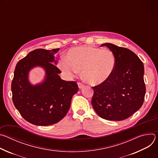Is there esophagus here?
<instances>
[{
	"instance_id": "1",
	"label": "esophagus",
	"mask_w": 158,
	"mask_h": 158,
	"mask_svg": "<svg viewBox=\"0 0 158 158\" xmlns=\"http://www.w3.org/2000/svg\"><path fill=\"white\" fill-rule=\"evenodd\" d=\"M77 84H78V86H79V89H82V88H83V87L85 86L84 84H82V83H81V82H78Z\"/></svg>"
}]
</instances>
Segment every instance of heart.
Instances as JSON below:
<instances>
[{
  "instance_id": "heart-1",
  "label": "heart",
  "mask_w": 158,
  "mask_h": 158,
  "mask_svg": "<svg viewBox=\"0 0 158 158\" xmlns=\"http://www.w3.org/2000/svg\"><path fill=\"white\" fill-rule=\"evenodd\" d=\"M115 66L116 58L112 51L94 46L71 49L66 59H61L59 62L60 69L65 75L72 77L81 70L84 80L91 85H99L107 81Z\"/></svg>"
}]
</instances>
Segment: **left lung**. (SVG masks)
<instances>
[{
  "label": "left lung",
  "instance_id": "obj_1",
  "mask_svg": "<svg viewBox=\"0 0 158 158\" xmlns=\"http://www.w3.org/2000/svg\"><path fill=\"white\" fill-rule=\"evenodd\" d=\"M116 58L114 71L106 82L93 87L92 105L101 118L122 121L142 106L146 94L144 65L131 50L105 43Z\"/></svg>",
  "mask_w": 158,
  "mask_h": 158
}]
</instances>
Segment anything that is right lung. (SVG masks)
Wrapping results in <instances>:
<instances>
[{"label":"right lung","mask_w":158,"mask_h":158,"mask_svg":"<svg viewBox=\"0 0 158 158\" xmlns=\"http://www.w3.org/2000/svg\"><path fill=\"white\" fill-rule=\"evenodd\" d=\"M59 49H37L30 52L17 64L12 81V101L20 115L37 126H49L63 119L68 112L71 99L78 91L75 81L59 77L55 54ZM40 66L46 71L43 83L33 86L28 81L29 71Z\"/></svg>","instance_id":"obj_1"}]
</instances>
